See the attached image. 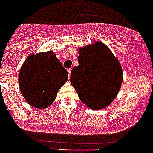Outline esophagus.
<instances>
[{"mask_svg": "<svg viewBox=\"0 0 153 153\" xmlns=\"http://www.w3.org/2000/svg\"><path fill=\"white\" fill-rule=\"evenodd\" d=\"M68 76H69V78H70L71 73V68L68 69Z\"/></svg>", "mask_w": 153, "mask_h": 153, "instance_id": "34e87169", "label": "esophagus"}]
</instances>
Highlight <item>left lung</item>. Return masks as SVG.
Returning <instances> with one entry per match:
<instances>
[{"label": "left lung", "instance_id": "left-lung-1", "mask_svg": "<svg viewBox=\"0 0 153 153\" xmlns=\"http://www.w3.org/2000/svg\"><path fill=\"white\" fill-rule=\"evenodd\" d=\"M79 66L71 74V83L81 101L92 110L113 102L123 81L121 65L109 47L96 41L79 49Z\"/></svg>", "mask_w": 153, "mask_h": 153}]
</instances>
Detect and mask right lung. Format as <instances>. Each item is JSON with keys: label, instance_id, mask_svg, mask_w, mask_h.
<instances>
[{"label": "right lung", "instance_id": "add662e5", "mask_svg": "<svg viewBox=\"0 0 153 153\" xmlns=\"http://www.w3.org/2000/svg\"><path fill=\"white\" fill-rule=\"evenodd\" d=\"M68 80V71L52 51L29 55L19 74L22 95L29 105L39 110L52 104Z\"/></svg>", "mask_w": 153, "mask_h": 153}]
</instances>
